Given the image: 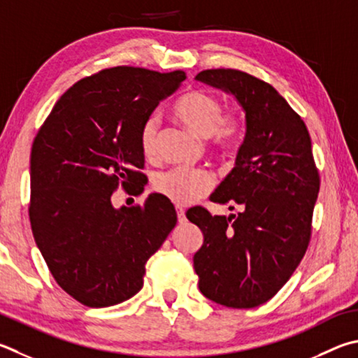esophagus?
I'll use <instances>...</instances> for the list:
<instances>
[{"instance_id": "1", "label": "esophagus", "mask_w": 358, "mask_h": 358, "mask_svg": "<svg viewBox=\"0 0 358 358\" xmlns=\"http://www.w3.org/2000/svg\"><path fill=\"white\" fill-rule=\"evenodd\" d=\"M177 217H178V222L183 224L186 222V216H185V210L181 206H177Z\"/></svg>"}]
</instances>
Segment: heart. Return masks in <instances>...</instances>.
<instances>
[{
  "mask_svg": "<svg viewBox=\"0 0 358 358\" xmlns=\"http://www.w3.org/2000/svg\"><path fill=\"white\" fill-rule=\"evenodd\" d=\"M172 113L180 123L201 139H210L211 147L217 152L235 148L243 133V119L235 111L222 113V103L216 95L201 89H189L175 100ZM161 120L150 114L139 131V145L145 158H153L158 152ZM155 191L177 205H189L214 187L210 172L200 169L175 167L161 172L153 180Z\"/></svg>",
  "mask_w": 358,
  "mask_h": 358,
  "instance_id": "obj_1",
  "label": "heart"
}]
</instances>
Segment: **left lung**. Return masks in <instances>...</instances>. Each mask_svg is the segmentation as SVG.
Segmentation results:
<instances>
[{
    "label": "left lung",
    "instance_id": "left-lung-1",
    "mask_svg": "<svg viewBox=\"0 0 358 358\" xmlns=\"http://www.w3.org/2000/svg\"><path fill=\"white\" fill-rule=\"evenodd\" d=\"M196 80L235 96L245 113V138L210 197L239 213L211 216L200 206L186 213L203 233L194 269L205 297L253 308L277 294L307 252L320 192L311 139L271 84L233 69L203 70Z\"/></svg>",
    "mask_w": 358,
    "mask_h": 358
}]
</instances>
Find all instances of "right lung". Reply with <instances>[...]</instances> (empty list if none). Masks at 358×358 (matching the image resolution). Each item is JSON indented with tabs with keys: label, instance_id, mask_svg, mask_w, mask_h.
Listing matches in <instances>:
<instances>
[{
	"label": "right lung",
	"instance_id": "add662e5",
	"mask_svg": "<svg viewBox=\"0 0 358 358\" xmlns=\"http://www.w3.org/2000/svg\"><path fill=\"white\" fill-rule=\"evenodd\" d=\"M185 80L181 70L141 67L83 78L32 142V235L57 285L86 307H111L139 292L147 259L177 224L161 194L131 208H114L111 197L119 186L144 191L141 127Z\"/></svg>",
	"mask_w": 358,
	"mask_h": 358
}]
</instances>
